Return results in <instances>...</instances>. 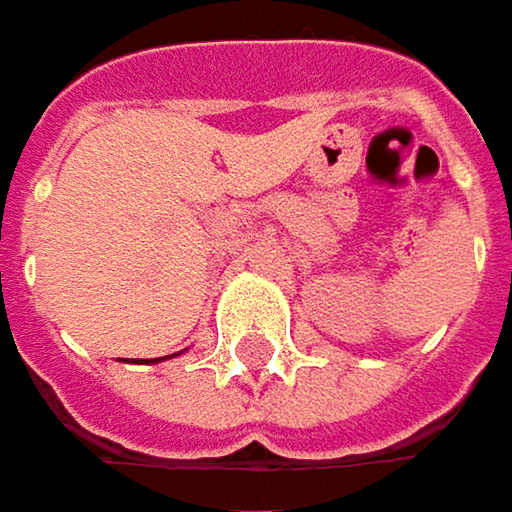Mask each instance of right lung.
I'll return each mask as SVG.
<instances>
[{
  "instance_id": "add662e5",
  "label": "right lung",
  "mask_w": 512,
  "mask_h": 512,
  "mask_svg": "<svg viewBox=\"0 0 512 512\" xmlns=\"http://www.w3.org/2000/svg\"><path fill=\"white\" fill-rule=\"evenodd\" d=\"M165 358H168V355H165ZM151 361H163V358H151Z\"/></svg>"
}]
</instances>
